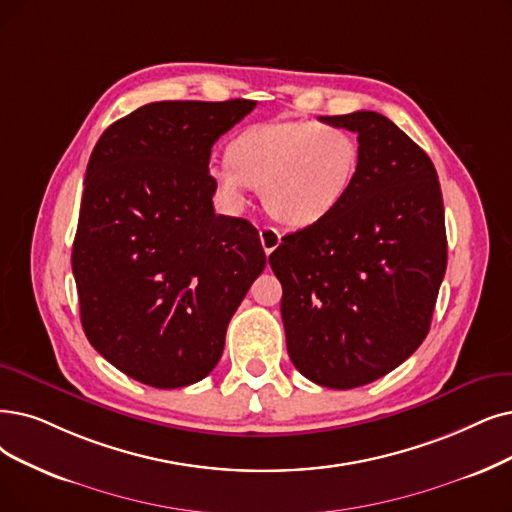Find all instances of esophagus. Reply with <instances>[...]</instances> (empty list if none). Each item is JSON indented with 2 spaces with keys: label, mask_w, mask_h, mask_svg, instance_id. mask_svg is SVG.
Segmentation results:
<instances>
[{
  "label": "esophagus",
  "mask_w": 512,
  "mask_h": 512,
  "mask_svg": "<svg viewBox=\"0 0 512 512\" xmlns=\"http://www.w3.org/2000/svg\"><path fill=\"white\" fill-rule=\"evenodd\" d=\"M260 243H262V248H264V254H271L277 245L281 243V235L275 231V229H271V227H262L260 229Z\"/></svg>",
  "instance_id": "34e87169"
}]
</instances>
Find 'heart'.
I'll return each instance as SVG.
<instances>
[{"instance_id":"heart-1","label":"heart","mask_w":512,"mask_h":512,"mask_svg":"<svg viewBox=\"0 0 512 512\" xmlns=\"http://www.w3.org/2000/svg\"><path fill=\"white\" fill-rule=\"evenodd\" d=\"M359 157L357 138L340 126L264 121L229 142V161L212 168V180L233 206H241L248 187L260 189L267 212L300 229L340 206L353 187Z\"/></svg>"}]
</instances>
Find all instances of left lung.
<instances>
[{
  "label": "left lung",
  "instance_id": "obj_1",
  "mask_svg": "<svg viewBox=\"0 0 512 512\" xmlns=\"http://www.w3.org/2000/svg\"><path fill=\"white\" fill-rule=\"evenodd\" d=\"M357 132L351 191L323 220L269 256L296 370L327 388L393 372L431 327L447 267L437 172L416 142L376 111L321 117Z\"/></svg>",
  "mask_w": 512,
  "mask_h": 512
}]
</instances>
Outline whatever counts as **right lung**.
<instances>
[{
	"mask_svg": "<svg viewBox=\"0 0 512 512\" xmlns=\"http://www.w3.org/2000/svg\"><path fill=\"white\" fill-rule=\"evenodd\" d=\"M256 100H163L121 117L90 155L73 275L94 349L155 388L206 378L267 256L248 220L214 214V142Z\"/></svg>",
	"mask_w": 512,
	"mask_h": 512,
	"instance_id": "add662e5",
	"label": "right lung"
}]
</instances>
